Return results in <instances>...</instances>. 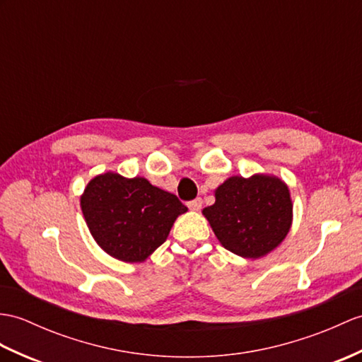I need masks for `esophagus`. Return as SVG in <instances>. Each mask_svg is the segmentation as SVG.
Wrapping results in <instances>:
<instances>
[{"label":"esophagus","instance_id":"obj_1","mask_svg":"<svg viewBox=\"0 0 362 362\" xmlns=\"http://www.w3.org/2000/svg\"><path fill=\"white\" fill-rule=\"evenodd\" d=\"M188 208L191 209V211H199V209L202 208V199L197 197L194 200H189L188 202Z\"/></svg>","mask_w":362,"mask_h":362}]
</instances>
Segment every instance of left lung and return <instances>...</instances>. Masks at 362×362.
Segmentation results:
<instances>
[{
  "label": "left lung",
  "instance_id": "left-lung-1",
  "mask_svg": "<svg viewBox=\"0 0 362 362\" xmlns=\"http://www.w3.org/2000/svg\"><path fill=\"white\" fill-rule=\"evenodd\" d=\"M291 209L285 183L257 174L251 179L234 175L223 182L204 214L226 250L256 259L270 253L287 236Z\"/></svg>",
  "mask_w": 362,
  "mask_h": 362
}]
</instances>
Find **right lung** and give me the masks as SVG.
Returning a JSON list of instances; mask_svg holds the SVG:
<instances>
[{
	"instance_id": "obj_1",
	"label": "right lung",
	"mask_w": 362,
	"mask_h": 362,
	"mask_svg": "<svg viewBox=\"0 0 362 362\" xmlns=\"http://www.w3.org/2000/svg\"><path fill=\"white\" fill-rule=\"evenodd\" d=\"M187 209L177 196L146 179H124L114 173L92 179L81 196L90 234L107 255L123 262L145 260Z\"/></svg>"
}]
</instances>
